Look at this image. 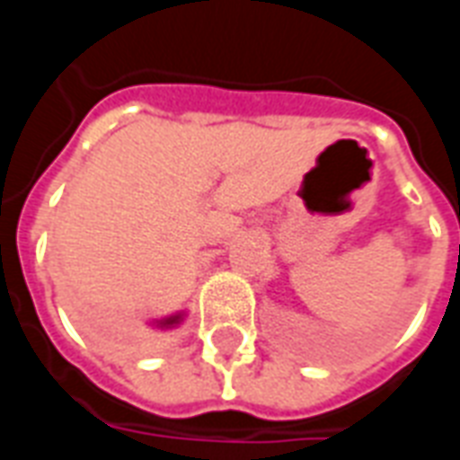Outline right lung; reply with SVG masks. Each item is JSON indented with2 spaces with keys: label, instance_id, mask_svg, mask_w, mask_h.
Masks as SVG:
<instances>
[{
  "label": "right lung",
  "instance_id": "obj_1",
  "mask_svg": "<svg viewBox=\"0 0 460 460\" xmlns=\"http://www.w3.org/2000/svg\"><path fill=\"white\" fill-rule=\"evenodd\" d=\"M187 320V310H174L170 315H162V318H152L147 320V330L152 335H160V332H172L177 330Z\"/></svg>",
  "mask_w": 460,
  "mask_h": 460
}]
</instances>
